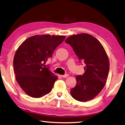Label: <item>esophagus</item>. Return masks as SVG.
Here are the masks:
<instances>
[{
    "instance_id": "1",
    "label": "esophagus",
    "mask_w": 125,
    "mask_h": 125,
    "mask_svg": "<svg viewBox=\"0 0 125 125\" xmlns=\"http://www.w3.org/2000/svg\"><path fill=\"white\" fill-rule=\"evenodd\" d=\"M61 76H62V78H67L69 76V74H64V75H61Z\"/></svg>"
}]
</instances>
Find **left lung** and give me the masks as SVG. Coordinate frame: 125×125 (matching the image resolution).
<instances>
[{"label":"left lung","instance_id":"obj_1","mask_svg":"<svg viewBox=\"0 0 125 125\" xmlns=\"http://www.w3.org/2000/svg\"><path fill=\"white\" fill-rule=\"evenodd\" d=\"M73 47L80 61L84 62L85 73L76 76V85L71 95L80 102L91 100L104 87L109 70V62L104 47L93 36L87 33L74 34L65 40Z\"/></svg>","mask_w":125,"mask_h":125}]
</instances>
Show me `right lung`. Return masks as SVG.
Returning a JSON list of instances; mask_svg holds the SVG:
<instances>
[{"instance_id": "right-lung-1", "label": "right lung", "mask_w": 125, "mask_h": 125, "mask_svg": "<svg viewBox=\"0 0 125 125\" xmlns=\"http://www.w3.org/2000/svg\"><path fill=\"white\" fill-rule=\"evenodd\" d=\"M65 37L50 34L33 36L17 50L13 60L16 79L30 97L41 98L51 91L58 78L45 64Z\"/></svg>"}]
</instances>
